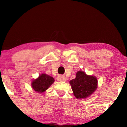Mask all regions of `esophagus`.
<instances>
[{
    "instance_id": "esophagus-1",
    "label": "esophagus",
    "mask_w": 127,
    "mask_h": 127,
    "mask_svg": "<svg viewBox=\"0 0 127 127\" xmlns=\"http://www.w3.org/2000/svg\"><path fill=\"white\" fill-rule=\"evenodd\" d=\"M57 80L58 81H66V77L65 76L63 75H59L57 77Z\"/></svg>"
}]
</instances>
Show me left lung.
Segmentation results:
<instances>
[{"label":"left lung","mask_w":127,"mask_h":127,"mask_svg":"<svg viewBox=\"0 0 127 127\" xmlns=\"http://www.w3.org/2000/svg\"><path fill=\"white\" fill-rule=\"evenodd\" d=\"M74 95L77 99L86 98L91 95L97 88L96 78L88 76L82 71L77 72L76 78L70 81Z\"/></svg>","instance_id":"obj_1"}]
</instances>
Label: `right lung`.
Returning <instances> with one entry per match:
<instances>
[{"label": "right lung", "mask_w": 127, "mask_h": 127, "mask_svg": "<svg viewBox=\"0 0 127 127\" xmlns=\"http://www.w3.org/2000/svg\"><path fill=\"white\" fill-rule=\"evenodd\" d=\"M54 81V79L51 76L46 74H42L36 80L32 81V86L35 91L43 93L50 87Z\"/></svg>", "instance_id": "obj_1"}]
</instances>
